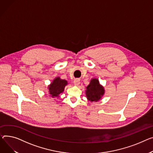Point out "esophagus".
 Listing matches in <instances>:
<instances>
[{
  "mask_svg": "<svg viewBox=\"0 0 153 153\" xmlns=\"http://www.w3.org/2000/svg\"><path fill=\"white\" fill-rule=\"evenodd\" d=\"M74 84L75 85H78L80 84V79H76L74 80Z\"/></svg>",
  "mask_w": 153,
  "mask_h": 153,
  "instance_id": "1",
  "label": "esophagus"
}]
</instances>
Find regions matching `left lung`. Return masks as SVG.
Returning <instances> with one entry per match:
<instances>
[{"label": "left lung", "instance_id": "left-lung-1", "mask_svg": "<svg viewBox=\"0 0 153 153\" xmlns=\"http://www.w3.org/2000/svg\"><path fill=\"white\" fill-rule=\"evenodd\" d=\"M86 97L88 101H97L100 100L105 94L104 87L100 84L97 79H91L89 85L86 87Z\"/></svg>", "mask_w": 153, "mask_h": 153}]
</instances>
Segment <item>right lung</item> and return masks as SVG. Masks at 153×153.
Listing matches in <instances>:
<instances>
[{"label": "right lung", "mask_w": 153, "mask_h": 153, "mask_svg": "<svg viewBox=\"0 0 153 153\" xmlns=\"http://www.w3.org/2000/svg\"><path fill=\"white\" fill-rule=\"evenodd\" d=\"M67 84V80L61 79L59 77H56L48 87L50 97L53 98L59 97V95L63 92L65 87Z\"/></svg>", "instance_id": "add662e5"}]
</instances>
